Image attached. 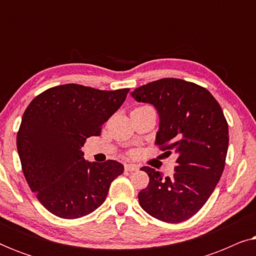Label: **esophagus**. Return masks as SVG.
Listing matches in <instances>:
<instances>
[{
	"label": "esophagus",
	"instance_id": "34e87169",
	"mask_svg": "<svg viewBox=\"0 0 256 256\" xmlns=\"http://www.w3.org/2000/svg\"><path fill=\"white\" fill-rule=\"evenodd\" d=\"M124 169H126V171H136V170H138V166H136V164H132V163H126L124 164Z\"/></svg>",
	"mask_w": 256,
	"mask_h": 256
}]
</instances>
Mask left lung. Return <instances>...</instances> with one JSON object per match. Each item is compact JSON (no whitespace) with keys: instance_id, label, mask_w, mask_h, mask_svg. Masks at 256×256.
Listing matches in <instances>:
<instances>
[{"instance_id":"8db88e82","label":"left lung","mask_w":256,"mask_h":256,"mask_svg":"<svg viewBox=\"0 0 256 256\" xmlns=\"http://www.w3.org/2000/svg\"><path fill=\"white\" fill-rule=\"evenodd\" d=\"M132 96L160 114L155 144L168 156L177 154L174 174L163 177L150 166L148 186L140 191L141 208L154 218L177 224L200 210L222 177L228 149V124L205 87L164 78L135 88Z\"/></svg>"}]
</instances>
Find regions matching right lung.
Here are the masks:
<instances>
[{
  "label": "right lung",
  "mask_w": 256,
  "mask_h": 256,
  "mask_svg": "<svg viewBox=\"0 0 256 256\" xmlns=\"http://www.w3.org/2000/svg\"><path fill=\"white\" fill-rule=\"evenodd\" d=\"M128 92L66 84L44 90L26 107L17 152L28 185L52 214L76 219L96 211L124 172L116 160L87 162L82 148L87 138L101 134Z\"/></svg>",
  "instance_id": "add662e5"
}]
</instances>
